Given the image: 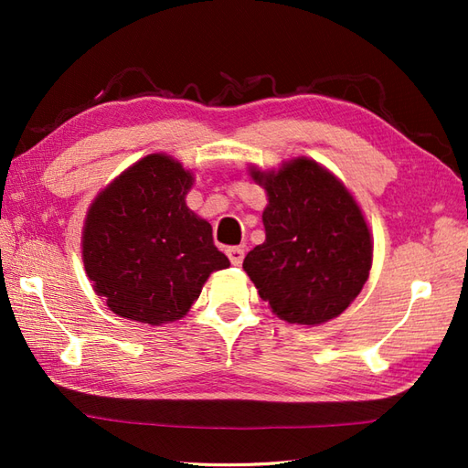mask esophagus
Segmentation results:
<instances>
[{"mask_svg":"<svg viewBox=\"0 0 468 468\" xmlns=\"http://www.w3.org/2000/svg\"><path fill=\"white\" fill-rule=\"evenodd\" d=\"M227 257L233 265H241L243 257H245V250L243 247H227Z\"/></svg>","mask_w":468,"mask_h":468,"instance_id":"1","label":"esophagus"}]
</instances>
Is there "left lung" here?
Here are the masks:
<instances>
[{
    "label": "left lung",
    "instance_id": "8db88e82",
    "mask_svg": "<svg viewBox=\"0 0 468 468\" xmlns=\"http://www.w3.org/2000/svg\"><path fill=\"white\" fill-rule=\"evenodd\" d=\"M251 175L270 205L263 211L265 241L247 253L243 270L280 320H334L370 275L372 239L360 207L310 158Z\"/></svg>",
    "mask_w": 468,
    "mask_h": 468
}]
</instances>
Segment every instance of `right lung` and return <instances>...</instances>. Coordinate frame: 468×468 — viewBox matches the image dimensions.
Returning <instances> with one entry per match:
<instances>
[{"mask_svg": "<svg viewBox=\"0 0 468 468\" xmlns=\"http://www.w3.org/2000/svg\"><path fill=\"white\" fill-rule=\"evenodd\" d=\"M188 171L148 154L96 197L86 217L82 257L94 292L128 320H181L207 277L229 267L213 229L185 205Z\"/></svg>", "mask_w": 468, "mask_h": 468, "instance_id": "add662e5", "label": "right lung"}]
</instances>
